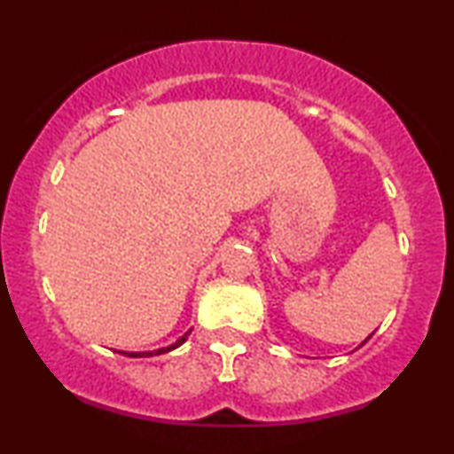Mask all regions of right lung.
Here are the masks:
<instances>
[{
    "label": "right lung",
    "mask_w": 454,
    "mask_h": 454,
    "mask_svg": "<svg viewBox=\"0 0 454 454\" xmlns=\"http://www.w3.org/2000/svg\"><path fill=\"white\" fill-rule=\"evenodd\" d=\"M190 333H192V328H190V331H188V333H185V334H184V337H182V339H179V340H176V343H173V345H169V347H163V349H157V351H142V353H126V351H121V353H123V356H128V357H153V356H160V353L173 351V349H177V347H179V345H182V343H185V339H188V337H190Z\"/></svg>",
    "instance_id": "right-lung-1"
}]
</instances>
